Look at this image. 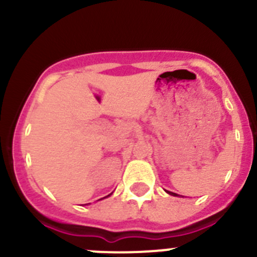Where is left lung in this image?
Wrapping results in <instances>:
<instances>
[{
    "mask_svg": "<svg viewBox=\"0 0 257 257\" xmlns=\"http://www.w3.org/2000/svg\"><path fill=\"white\" fill-rule=\"evenodd\" d=\"M168 193H169L170 195H174V196H177V194H175V193H172V191H168Z\"/></svg>",
    "mask_w": 257,
    "mask_h": 257,
    "instance_id": "obj_1",
    "label": "left lung"
}]
</instances>
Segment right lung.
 <instances>
[{"mask_svg": "<svg viewBox=\"0 0 257 257\" xmlns=\"http://www.w3.org/2000/svg\"><path fill=\"white\" fill-rule=\"evenodd\" d=\"M108 196H109V195H108Z\"/></svg>", "mask_w": 257, "mask_h": 257, "instance_id": "right-lung-1", "label": "right lung"}]
</instances>
